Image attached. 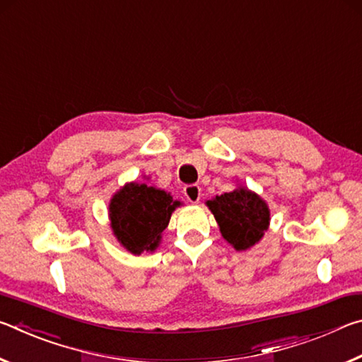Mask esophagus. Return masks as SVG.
<instances>
[{
	"mask_svg": "<svg viewBox=\"0 0 362 362\" xmlns=\"http://www.w3.org/2000/svg\"><path fill=\"white\" fill-rule=\"evenodd\" d=\"M183 193H185L187 199L189 201V203H199L201 199V188L199 185H187L185 188H183Z\"/></svg>",
	"mask_w": 362,
	"mask_h": 362,
	"instance_id": "34e87169",
	"label": "esophagus"
}]
</instances>
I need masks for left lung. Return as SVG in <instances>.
I'll return each instance as SVG.
<instances>
[{"mask_svg":"<svg viewBox=\"0 0 362 362\" xmlns=\"http://www.w3.org/2000/svg\"><path fill=\"white\" fill-rule=\"evenodd\" d=\"M206 206L216 217L223 240L238 252L259 244L272 220L267 201L243 185L206 201Z\"/></svg>","mask_w":362,"mask_h":362,"instance_id":"obj_1","label":"left lung"}]
</instances>
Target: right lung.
Returning a JSON list of instances; mask_svg holds the SVG:
<instances>
[{
	"instance_id": "right-lung-1",
	"label": "right lung",
	"mask_w": 362,
	"mask_h": 362,
	"mask_svg": "<svg viewBox=\"0 0 362 362\" xmlns=\"http://www.w3.org/2000/svg\"><path fill=\"white\" fill-rule=\"evenodd\" d=\"M182 206L170 193L146 183L129 182L116 192L108 204L110 226L127 252H155L170 216Z\"/></svg>"
}]
</instances>
